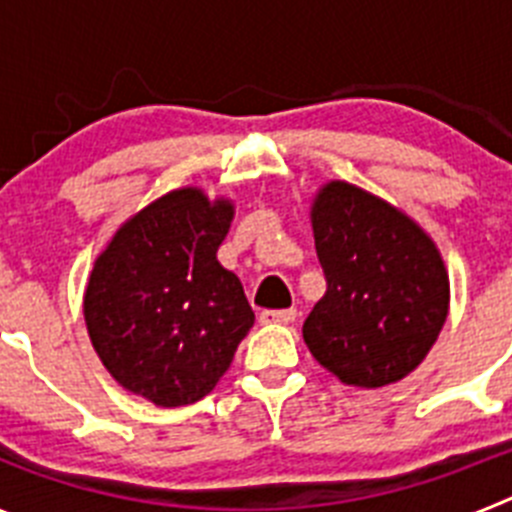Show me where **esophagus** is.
Here are the masks:
<instances>
[{
  "label": "esophagus",
  "mask_w": 512,
  "mask_h": 512,
  "mask_svg": "<svg viewBox=\"0 0 512 512\" xmlns=\"http://www.w3.org/2000/svg\"><path fill=\"white\" fill-rule=\"evenodd\" d=\"M261 323H279V325H289L295 323L297 310L295 307H289V310H261Z\"/></svg>",
  "instance_id": "obj_1"
}]
</instances>
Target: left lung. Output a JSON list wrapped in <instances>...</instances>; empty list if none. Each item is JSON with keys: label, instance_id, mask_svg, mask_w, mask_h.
Wrapping results in <instances>:
<instances>
[{"label": "left lung", "instance_id": "left-lung-1", "mask_svg": "<svg viewBox=\"0 0 512 512\" xmlns=\"http://www.w3.org/2000/svg\"><path fill=\"white\" fill-rule=\"evenodd\" d=\"M312 233L328 289L302 325L310 354L356 387L408 377L449 312L438 248L408 215L346 182L320 189Z\"/></svg>", "mask_w": 512, "mask_h": 512}]
</instances>
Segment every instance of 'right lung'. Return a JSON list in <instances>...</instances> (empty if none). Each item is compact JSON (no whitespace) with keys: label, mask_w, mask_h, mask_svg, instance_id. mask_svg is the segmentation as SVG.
Returning <instances> with one entry per match:
<instances>
[{"label":"right lung","mask_w":512,"mask_h":512,"mask_svg":"<svg viewBox=\"0 0 512 512\" xmlns=\"http://www.w3.org/2000/svg\"><path fill=\"white\" fill-rule=\"evenodd\" d=\"M230 220L228 200L176 189L130 217L94 261L84 295L94 351L153 405L210 395L251 330L241 279L217 261Z\"/></svg>","instance_id":"1"}]
</instances>
